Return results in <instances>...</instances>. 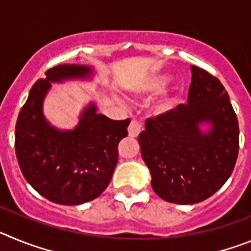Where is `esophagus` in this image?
Returning a JSON list of instances; mask_svg holds the SVG:
<instances>
[{
	"label": "esophagus",
	"instance_id": "34e87169",
	"mask_svg": "<svg viewBox=\"0 0 251 251\" xmlns=\"http://www.w3.org/2000/svg\"><path fill=\"white\" fill-rule=\"evenodd\" d=\"M141 130H142L141 123L137 121H132L129 124V127H128V136L134 138V137H137L139 133H141Z\"/></svg>",
	"mask_w": 251,
	"mask_h": 251
}]
</instances>
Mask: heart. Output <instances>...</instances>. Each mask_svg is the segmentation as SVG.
<instances>
[{"mask_svg": "<svg viewBox=\"0 0 251 251\" xmlns=\"http://www.w3.org/2000/svg\"><path fill=\"white\" fill-rule=\"evenodd\" d=\"M171 76L168 74H162V73H156V74H151L147 76L142 77L141 80L137 81V84L132 86L130 92L136 95L141 97H147V95L159 94L162 90L165 89L166 85L170 81ZM175 99L174 97H165L163 99L157 103L156 113L157 114H165L170 112L174 108Z\"/></svg>", "mask_w": 251, "mask_h": 251, "instance_id": "1", "label": "heart"}]
</instances>
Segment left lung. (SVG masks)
Segmentation results:
<instances>
[{
  "instance_id": "1",
  "label": "left lung",
  "mask_w": 251,
  "mask_h": 251,
  "mask_svg": "<svg viewBox=\"0 0 251 251\" xmlns=\"http://www.w3.org/2000/svg\"><path fill=\"white\" fill-rule=\"evenodd\" d=\"M187 104L146 121L138 136L151 185L162 200L191 205L221 188L239 153V123L217 77L191 65Z\"/></svg>"
}]
</instances>
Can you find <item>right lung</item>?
<instances>
[{
	"mask_svg": "<svg viewBox=\"0 0 251 251\" xmlns=\"http://www.w3.org/2000/svg\"><path fill=\"white\" fill-rule=\"evenodd\" d=\"M94 66L61 64L45 73L28 93L15 129V150L21 172L48 200L60 205H80L99 196L109 185L118 162V143L127 137L130 121H113L90 100L77 124L61 129L44 113L52 84L92 81Z\"/></svg>",
	"mask_w": 251,
	"mask_h": 251,
	"instance_id": "add662e5",
	"label": "right lung"
}]
</instances>
